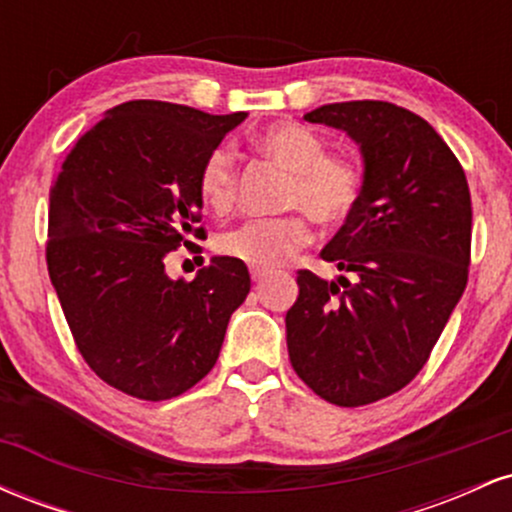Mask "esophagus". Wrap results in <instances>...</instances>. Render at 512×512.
<instances>
[{
  "mask_svg": "<svg viewBox=\"0 0 512 512\" xmlns=\"http://www.w3.org/2000/svg\"><path fill=\"white\" fill-rule=\"evenodd\" d=\"M250 276H252V281H262L264 279V272H260V269H250Z\"/></svg>",
  "mask_w": 512,
  "mask_h": 512,
  "instance_id": "1",
  "label": "esophagus"
}]
</instances>
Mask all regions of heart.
<instances>
[{
    "mask_svg": "<svg viewBox=\"0 0 512 512\" xmlns=\"http://www.w3.org/2000/svg\"><path fill=\"white\" fill-rule=\"evenodd\" d=\"M257 154L272 158L289 170L284 192L286 209H301L322 226H339L354 214L363 192V173L351 158L327 154V142L301 122H274L250 139ZM197 195L204 207L231 209L236 197V163L223 146L211 149L197 170ZM310 240V226L303 214L279 219L245 221L236 231L223 233V255L250 264L260 272L281 267Z\"/></svg>",
    "mask_w": 512,
    "mask_h": 512,
    "instance_id": "heart-1",
    "label": "heart"
}]
</instances>
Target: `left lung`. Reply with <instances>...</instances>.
Returning a JSON list of instances; mask_svg holds the SVG:
<instances>
[{
  "label": "left lung",
  "mask_w": 512,
  "mask_h": 512,
  "mask_svg": "<svg viewBox=\"0 0 512 512\" xmlns=\"http://www.w3.org/2000/svg\"><path fill=\"white\" fill-rule=\"evenodd\" d=\"M305 120L354 139L363 192L320 252L344 274L298 272L286 344L315 395L363 407L409 385L448 325L467 286L472 199L450 146L407 108L330 103Z\"/></svg>",
  "instance_id": "8db88e82"
}]
</instances>
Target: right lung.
Listing matches in <instances>:
<instances>
[{
  "label": "right lung",
  "instance_id": "1",
  "mask_svg": "<svg viewBox=\"0 0 512 512\" xmlns=\"http://www.w3.org/2000/svg\"><path fill=\"white\" fill-rule=\"evenodd\" d=\"M248 113L163 101L108 110L50 187L48 272L84 361L125 395L161 402L214 368L248 267L211 257L192 281L166 257L202 238L197 170Z\"/></svg>",
  "mask_w": 512,
  "mask_h": 512
}]
</instances>
